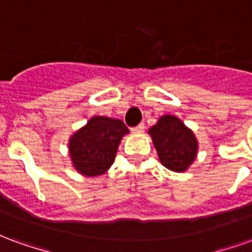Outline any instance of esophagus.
Listing matches in <instances>:
<instances>
[{
  "label": "esophagus",
  "mask_w": 252,
  "mask_h": 252,
  "mask_svg": "<svg viewBox=\"0 0 252 252\" xmlns=\"http://www.w3.org/2000/svg\"><path fill=\"white\" fill-rule=\"evenodd\" d=\"M144 129H146V126H144V124H139V126H135V128H132V132H133V133H143Z\"/></svg>",
  "instance_id": "1"
}]
</instances>
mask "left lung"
<instances>
[{"instance_id": "left-lung-1", "label": "left lung", "mask_w": 252, "mask_h": 252, "mask_svg": "<svg viewBox=\"0 0 252 252\" xmlns=\"http://www.w3.org/2000/svg\"><path fill=\"white\" fill-rule=\"evenodd\" d=\"M148 135L164 167L184 173L194 162L198 153L197 137L178 117L173 115L159 117L158 123L148 129Z\"/></svg>"}]
</instances>
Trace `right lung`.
Masks as SVG:
<instances>
[{
    "mask_svg": "<svg viewBox=\"0 0 252 252\" xmlns=\"http://www.w3.org/2000/svg\"><path fill=\"white\" fill-rule=\"evenodd\" d=\"M129 133L119 119L94 116L68 139V155L74 169L85 177L105 174L113 164L123 137Z\"/></svg>",
    "mask_w": 252,
    "mask_h": 252,
    "instance_id": "1",
    "label": "right lung"
}]
</instances>
